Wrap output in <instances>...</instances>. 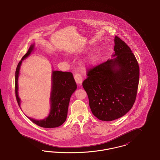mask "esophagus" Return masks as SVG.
<instances>
[{
	"instance_id": "esophagus-1",
	"label": "esophagus",
	"mask_w": 160,
	"mask_h": 160,
	"mask_svg": "<svg viewBox=\"0 0 160 160\" xmlns=\"http://www.w3.org/2000/svg\"><path fill=\"white\" fill-rule=\"evenodd\" d=\"M74 79L78 85H81L83 82V79L82 76L79 74H75L74 75Z\"/></svg>"
}]
</instances>
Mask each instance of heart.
Wrapping results in <instances>:
<instances>
[{"label":"heart","instance_id":"b5f03b06","mask_svg":"<svg viewBox=\"0 0 160 160\" xmlns=\"http://www.w3.org/2000/svg\"><path fill=\"white\" fill-rule=\"evenodd\" d=\"M99 61V56L97 53H93L88 56L84 61V63L85 65L92 67L97 64Z\"/></svg>","mask_w":160,"mask_h":160}]
</instances>
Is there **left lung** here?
I'll return each instance as SVG.
<instances>
[{
    "label": "left lung",
    "instance_id": "1",
    "mask_svg": "<svg viewBox=\"0 0 160 160\" xmlns=\"http://www.w3.org/2000/svg\"><path fill=\"white\" fill-rule=\"evenodd\" d=\"M112 58L88 72L83 87L92 113L98 119L112 121L127 114L133 106L139 82V66L128 45L114 37Z\"/></svg>",
    "mask_w": 160,
    "mask_h": 160
}]
</instances>
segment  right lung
Masks as SVG:
<instances>
[{
    "instance_id": "add662e5",
    "label": "right lung",
    "mask_w": 160,
    "mask_h": 160,
    "mask_svg": "<svg viewBox=\"0 0 160 160\" xmlns=\"http://www.w3.org/2000/svg\"><path fill=\"white\" fill-rule=\"evenodd\" d=\"M34 49L35 44H33L18 63L15 71V95L20 107L21 99L18 97V80L20 68L22 62L31 55ZM51 80L52 87L50 97V109L49 114L46 118L39 120L27 116L31 121L38 126L49 128L58 127L65 122L71 97L77 89L76 83L72 74L70 72L52 70Z\"/></svg>"
}]
</instances>
